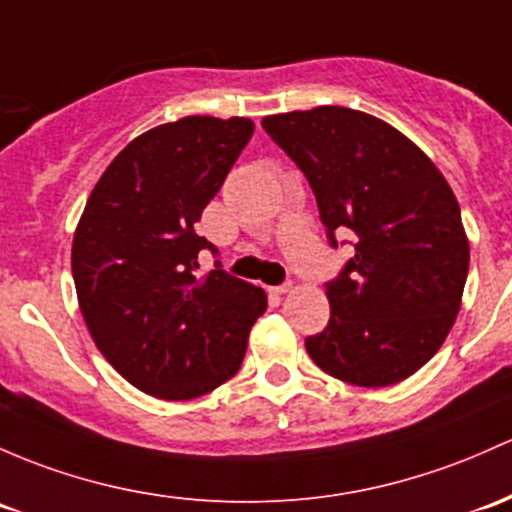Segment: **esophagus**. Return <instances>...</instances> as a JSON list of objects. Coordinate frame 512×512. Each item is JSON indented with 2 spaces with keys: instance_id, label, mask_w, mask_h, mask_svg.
Listing matches in <instances>:
<instances>
[{
  "instance_id": "esophagus-1",
  "label": "esophagus",
  "mask_w": 512,
  "mask_h": 512,
  "mask_svg": "<svg viewBox=\"0 0 512 512\" xmlns=\"http://www.w3.org/2000/svg\"><path fill=\"white\" fill-rule=\"evenodd\" d=\"M294 289V284L292 282H287V284H279V287H272L270 292L272 294H277V297H282V294H289Z\"/></svg>"
}]
</instances>
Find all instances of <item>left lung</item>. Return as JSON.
<instances>
[{"label":"left lung","mask_w":512,"mask_h":512,"mask_svg":"<svg viewBox=\"0 0 512 512\" xmlns=\"http://www.w3.org/2000/svg\"><path fill=\"white\" fill-rule=\"evenodd\" d=\"M262 127L304 171L331 245L358 238L326 284L328 326L306 338L321 370L358 387L417 373L449 336L469 274L459 201L400 129L351 107L267 115Z\"/></svg>","instance_id":"8db88e82"}]
</instances>
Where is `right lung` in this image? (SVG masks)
<instances>
[{"label":"right lung","mask_w":512,"mask_h":512,"mask_svg":"<svg viewBox=\"0 0 512 512\" xmlns=\"http://www.w3.org/2000/svg\"><path fill=\"white\" fill-rule=\"evenodd\" d=\"M247 117L188 115L127 144L73 235L80 314L107 363L159 400L201 397L238 373L267 294L223 270L198 274L203 208L250 142Z\"/></svg>","instance_id":"right-lung-1"}]
</instances>
